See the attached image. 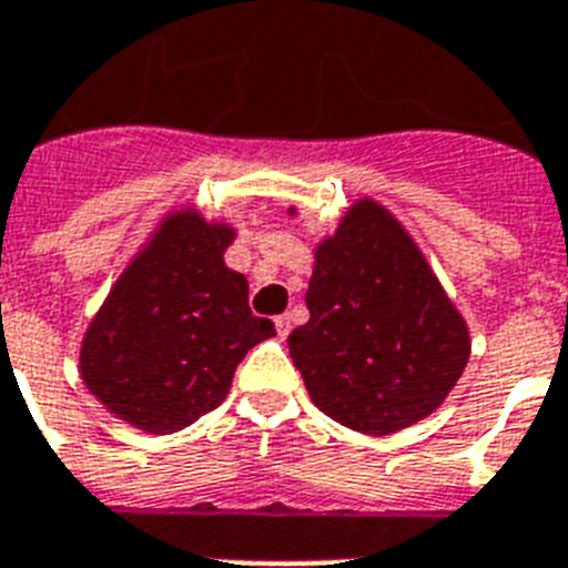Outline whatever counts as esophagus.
Instances as JSON below:
<instances>
[{"mask_svg":"<svg viewBox=\"0 0 568 568\" xmlns=\"http://www.w3.org/2000/svg\"><path fill=\"white\" fill-rule=\"evenodd\" d=\"M274 325H277V334H280V337H288V332H291V317H288V314H280V317L277 320H274Z\"/></svg>","mask_w":568,"mask_h":568,"instance_id":"1","label":"esophagus"}]
</instances>
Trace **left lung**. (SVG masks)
<instances>
[{
  "mask_svg": "<svg viewBox=\"0 0 568 568\" xmlns=\"http://www.w3.org/2000/svg\"><path fill=\"white\" fill-rule=\"evenodd\" d=\"M308 323L288 352L314 406L363 434H392L446 400L468 359V328L397 220L354 202L314 254Z\"/></svg>",
  "mask_w": 568,
  "mask_h": 568,
  "instance_id": "obj_1",
  "label": "left lung"
}]
</instances>
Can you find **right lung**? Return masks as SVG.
Wrapping results in <instances>:
<instances>
[{"mask_svg":"<svg viewBox=\"0 0 568 568\" xmlns=\"http://www.w3.org/2000/svg\"><path fill=\"white\" fill-rule=\"evenodd\" d=\"M231 240L229 225L168 214L91 320L79 372L120 420L151 434L191 426L225 400L248 348L277 334L223 263Z\"/></svg>","mask_w":568,"mask_h":568,"instance_id":"right-lung-1","label":"right lung"}]
</instances>
